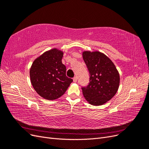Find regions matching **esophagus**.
<instances>
[{"label":"esophagus","instance_id":"1","mask_svg":"<svg viewBox=\"0 0 149 149\" xmlns=\"http://www.w3.org/2000/svg\"><path fill=\"white\" fill-rule=\"evenodd\" d=\"M73 79V82H74V83L77 81V78H76V76H74Z\"/></svg>","mask_w":149,"mask_h":149}]
</instances>
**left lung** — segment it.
Masks as SVG:
<instances>
[{
    "label": "left lung",
    "instance_id": "obj_1",
    "mask_svg": "<svg viewBox=\"0 0 149 149\" xmlns=\"http://www.w3.org/2000/svg\"><path fill=\"white\" fill-rule=\"evenodd\" d=\"M83 58L90 75L89 84L82 88L83 96L93 106L102 105L118 91L119 72L113 62L101 52L84 51Z\"/></svg>",
    "mask_w": 149,
    "mask_h": 149
}]
</instances>
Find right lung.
<instances>
[{
	"label": "right lung",
	"instance_id": "add662e5",
	"mask_svg": "<svg viewBox=\"0 0 149 149\" xmlns=\"http://www.w3.org/2000/svg\"><path fill=\"white\" fill-rule=\"evenodd\" d=\"M63 56L62 51L53 48L36 58L31 66V83L35 91L45 100L59 98L73 82L66 75V66L61 61Z\"/></svg>",
	"mask_w": 149,
	"mask_h": 149
}]
</instances>
